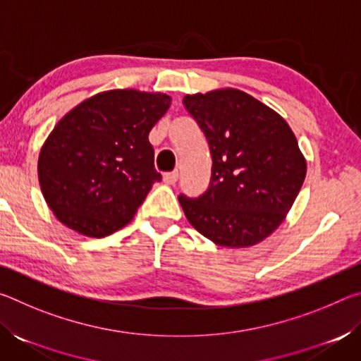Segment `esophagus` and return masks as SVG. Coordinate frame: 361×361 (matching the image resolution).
Listing matches in <instances>:
<instances>
[{"instance_id": "esophagus-1", "label": "esophagus", "mask_w": 361, "mask_h": 361, "mask_svg": "<svg viewBox=\"0 0 361 361\" xmlns=\"http://www.w3.org/2000/svg\"><path fill=\"white\" fill-rule=\"evenodd\" d=\"M176 178H178V170H173V172L164 175V183H166V185H175Z\"/></svg>"}]
</instances>
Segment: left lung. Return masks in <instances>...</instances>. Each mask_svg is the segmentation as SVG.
I'll return each instance as SVG.
<instances>
[{"instance_id":"8db88e82","label":"left lung","mask_w":361,"mask_h":361,"mask_svg":"<svg viewBox=\"0 0 361 361\" xmlns=\"http://www.w3.org/2000/svg\"><path fill=\"white\" fill-rule=\"evenodd\" d=\"M210 146V188L178 195L195 229L219 247L245 248L272 234L295 204L307 172L295 133L272 108L239 89L183 99Z\"/></svg>"}]
</instances>
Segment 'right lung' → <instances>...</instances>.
Returning a JSON list of instances; mask_svg holds the SVG:
<instances>
[{
    "mask_svg": "<svg viewBox=\"0 0 361 361\" xmlns=\"http://www.w3.org/2000/svg\"><path fill=\"white\" fill-rule=\"evenodd\" d=\"M170 102L167 94L113 89L57 122L39 151L38 180L60 223L99 239L135 216L161 181L148 135Z\"/></svg>",
    "mask_w": 361,
    "mask_h": 361,
    "instance_id": "add662e5",
    "label": "right lung"
}]
</instances>
